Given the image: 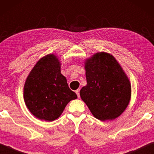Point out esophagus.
Wrapping results in <instances>:
<instances>
[{
	"mask_svg": "<svg viewBox=\"0 0 154 154\" xmlns=\"http://www.w3.org/2000/svg\"><path fill=\"white\" fill-rule=\"evenodd\" d=\"M75 93H76L77 95V97H80V95H79V89H77V90L75 91Z\"/></svg>",
	"mask_w": 154,
	"mask_h": 154,
	"instance_id": "esophagus-1",
	"label": "esophagus"
}]
</instances>
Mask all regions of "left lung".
<instances>
[{"instance_id": "left-lung-1", "label": "left lung", "mask_w": 154, "mask_h": 154, "mask_svg": "<svg viewBox=\"0 0 154 154\" xmlns=\"http://www.w3.org/2000/svg\"><path fill=\"white\" fill-rule=\"evenodd\" d=\"M87 84L80 97L91 113L101 121L118 118L131 97L129 79L113 55L97 52L84 62Z\"/></svg>"}]
</instances>
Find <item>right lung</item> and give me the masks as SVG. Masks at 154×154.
Wrapping results in <instances>:
<instances>
[{
    "label": "right lung",
    "mask_w": 154,
    "mask_h": 154,
    "mask_svg": "<svg viewBox=\"0 0 154 154\" xmlns=\"http://www.w3.org/2000/svg\"><path fill=\"white\" fill-rule=\"evenodd\" d=\"M61 65L56 54H47L37 61L26 78L25 104L30 113L41 120H57L68 102L77 98L61 73Z\"/></svg>",
    "instance_id": "right-lung-1"
}]
</instances>
